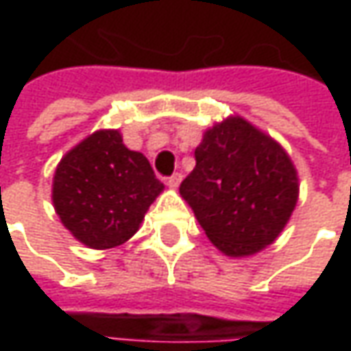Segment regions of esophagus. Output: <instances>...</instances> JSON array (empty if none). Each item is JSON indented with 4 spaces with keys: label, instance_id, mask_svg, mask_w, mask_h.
<instances>
[{
    "label": "esophagus",
    "instance_id": "esophagus-1",
    "mask_svg": "<svg viewBox=\"0 0 351 351\" xmlns=\"http://www.w3.org/2000/svg\"><path fill=\"white\" fill-rule=\"evenodd\" d=\"M182 173H180V171H176V173H171V176H169L168 178V185L169 187H178V185H180V183H182Z\"/></svg>",
    "mask_w": 351,
    "mask_h": 351
}]
</instances>
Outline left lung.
I'll return each instance as SVG.
<instances>
[{
    "label": "left lung",
    "mask_w": 351,
    "mask_h": 351,
    "mask_svg": "<svg viewBox=\"0 0 351 351\" xmlns=\"http://www.w3.org/2000/svg\"><path fill=\"white\" fill-rule=\"evenodd\" d=\"M180 193L210 242L238 258L276 240L295 209L299 183L285 150L232 117L205 132Z\"/></svg>",
    "instance_id": "1"
}]
</instances>
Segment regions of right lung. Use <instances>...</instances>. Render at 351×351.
<instances>
[{
  "label": "right lung",
  "mask_w": 351,
  "mask_h": 351,
  "mask_svg": "<svg viewBox=\"0 0 351 351\" xmlns=\"http://www.w3.org/2000/svg\"><path fill=\"white\" fill-rule=\"evenodd\" d=\"M162 189L146 156L128 150L117 130H97L60 160L52 201L80 242L105 250L138 230Z\"/></svg>",
  "instance_id": "add662e5"
}]
</instances>
